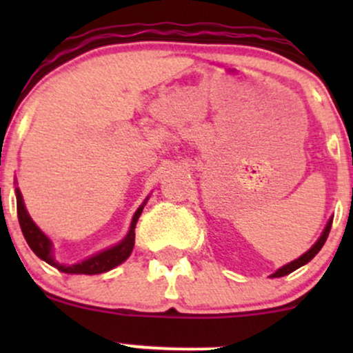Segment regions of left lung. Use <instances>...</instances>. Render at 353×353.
Instances as JSON below:
<instances>
[{
	"label": "left lung",
	"mask_w": 353,
	"mask_h": 353,
	"mask_svg": "<svg viewBox=\"0 0 353 353\" xmlns=\"http://www.w3.org/2000/svg\"><path fill=\"white\" fill-rule=\"evenodd\" d=\"M332 219H334V217H330V219H329V222H327V224H325V228H323V232L320 234V237L317 239V242H315V244L312 245L310 249L307 250L305 254H302L301 257H299V259H295V261L289 262V264L282 265L281 269H277V270H275L274 274H270V279H274V277H283V275H287V274L294 272V270H297L299 267L305 265L307 262H310L312 259H314L315 255L319 254V250L322 249V245L325 244L327 237H329V232H330V228H332Z\"/></svg>",
	"instance_id": "8db88e82"
}]
</instances>
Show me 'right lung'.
Here are the masks:
<instances>
[{
    "label": "right lung",
    "mask_w": 353,
    "mask_h": 353,
    "mask_svg": "<svg viewBox=\"0 0 353 353\" xmlns=\"http://www.w3.org/2000/svg\"><path fill=\"white\" fill-rule=\"evenodd\" d=\"M16 194V209H18V221L19 225H21L23 236L26 239L28 245L31 247V250L38 255L39 259L48 264L56 267V269L61 270V272L66 274H84V275H94V274H103L108 272V270L114 269L119 264H123L125 259L129 257L134 249V229H136V222L139 219L141 212H143L145 202H148L149 197H145V201L143 204L137 208V210L132 216L131 221V228H129V232L125 234V237L121 242H117L116 245L108 247V249L101 250V252L91 255V257L84 259L83 262H78V264H61L54 259L52 255V242L51 239L43 232L38 225L34 224V221L31 219L30 214H28L26 205H24L21 190L16 188L14 190Z\"/></svg>",
    "instance_id": "right-lung-1"
}]
</instances>
